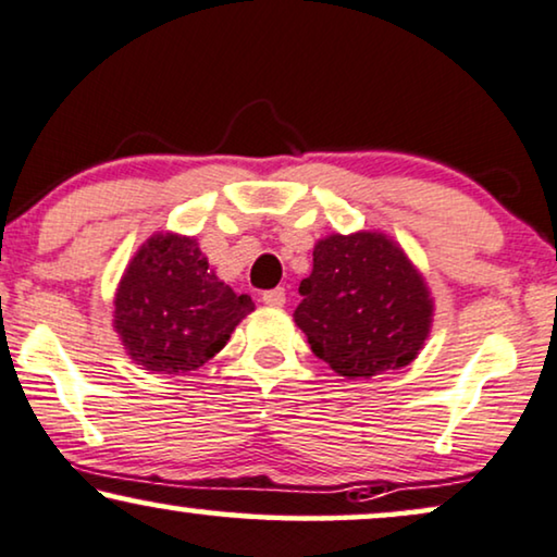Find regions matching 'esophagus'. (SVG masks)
Instances as JSON below:
<instances>
[{
  "label": "esophagus",
  "mask_w": 557,
  "mask_h": 557,
  "mask_svg": "<svg viewBox=\"0 0 557 557\" xmlns=\"http://www.w3.org/2000/svg\"><path fill=\"white\" fill-rule=\"evenodd\" d=\"M262 302L272 308H283L285 306V287H274V290L262 293Z\"/></svg>",
  "instance_id": "34e87169"
}]
</instances>
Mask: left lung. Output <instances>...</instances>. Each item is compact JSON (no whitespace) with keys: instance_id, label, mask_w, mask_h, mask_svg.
<instances>
[{"instance_id":"1","label":"left lung","mask_w":557,"mask_h":557,"mask_svg":"<svg viewBox=\"0 0 557 557\" xmlns=\"http://www.w3.org/2000/svg\"><path fill=\"white\" fill-rule=\"evenodd\" d=\"M295 323L318 359L346 380L410 364L433 325V298L397 242L380 232L315 244Z\"/></svg>"}]
</instances>
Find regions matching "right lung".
<instances>
[{
  "label": "right lung",
  "mask_w": 557,
  "mask_h": 557,
  "mask_svg": "<svg viewBox=\"0 0 557 557\" xmlns=\"http://www.w3.org/2000/svg\"><path fill=\"white\" fill-rule=\"evenodd\" d=\"M255 310L209 270L193 236L154 234L119 280L114 329L132 361L152 374L203 367Z\"/></svg>",
  "instance_id": "right-lung-1"
}]
</instances>
